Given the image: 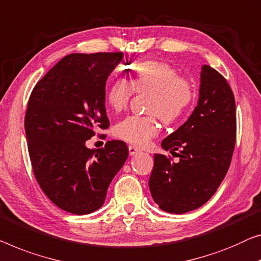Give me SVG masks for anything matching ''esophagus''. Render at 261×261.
Instances as JSON below:
<instances>
[{
  "instance_id": "esophagus-1",
  "label": "esophagus",
  "mask_w": 261,
  "mask_h": 261,
  "mask_svg": "<svg viewBox=\"0 0 261 261\" xmlns=\"http://www.w3.org/2000/svg\"><path fill=\"white\" fill-rule=\"evenodd\" d=\"M138 152H139V150L137 149V147L134 146V145H130L129 146V153H130V155H135V154H137Z\"/></svg>"
}]
</instances>
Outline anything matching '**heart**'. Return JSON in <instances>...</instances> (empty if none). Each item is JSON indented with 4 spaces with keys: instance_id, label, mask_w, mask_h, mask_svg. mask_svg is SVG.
Here are the masks:
<instances>
[{
    "instance_id": "1",
    "label": "heart",
    "mask_w": 261,
    "mask_h": 261,
    "mask_svg": "<svg viewBox=\"0 0 261 261\" xmlns=\"http://www.w3.org/2000/svg\"><path fill=\"white\" fill-rule=\"evenodd\" d=\"M134 92H149L146 111L150 115L129 116L116 124L114 134L135 146H146L159 134L158 117L174 123L188 114L194 99L192 82L179 76L176 69L163 62L147 61L135 67L129 79L118 77L107 90V103L115 112L127 107Z\"/></svg>"
}]
</instances>
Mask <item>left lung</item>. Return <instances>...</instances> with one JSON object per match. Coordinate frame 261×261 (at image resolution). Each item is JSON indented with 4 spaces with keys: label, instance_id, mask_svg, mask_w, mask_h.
Wrapping results in <instances>:
<instances>
[{
    "label": "left lung",
    "instance_id": "obj_1",
    "mask_svg": "<svg viewBox=\"0 0 261 261\" xmlns=\"http://www.w3.org/2000/svg\"><path fill=\"white\" fill-rule=\"evenodd\" d=\"M236 100L223 75L201 68L198 106L180 127L162 142L179 161L154 154L149 188L163 211H192L211 198L230 168L237 136ZM176 150H179L177 154Z\"/></svg>",
    "mask_w": 261,
    "mask_h": 261
}]
</instances>
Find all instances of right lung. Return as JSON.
I'll list each match as a JSON object with an SVG mask.
<instances>
[{
  "mask_svg": "<svg viewBox=\"0 0 261 261\" xmlns=\"http://www.w3.org/2000/svg\"><path fill=\"white\" fill-rule=\"evenodd\" d=\"M123 53L70 54L45 73L31 91L24 117L29 157L45 196L73 215H88L104 204L129 150L108 141L91 150L85 142L110 125L106 83Z\"/></svg>",
  "mask_w": 261,
  "mask_h": 261,
  "instance_id": "right-lung-1",
  "label": "right lung"
}]
</instances>
